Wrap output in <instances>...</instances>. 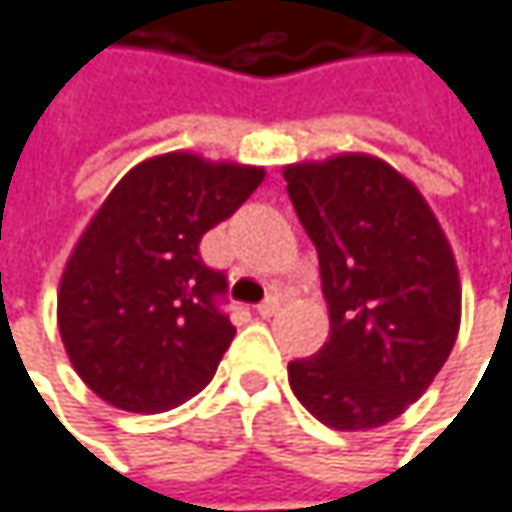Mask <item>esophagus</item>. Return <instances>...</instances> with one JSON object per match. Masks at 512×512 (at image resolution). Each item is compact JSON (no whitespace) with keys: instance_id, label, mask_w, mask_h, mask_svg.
I'll return each mask as SVG.
<instances>
[{"instance_id":"esophagus-1","label":"esophagus","mask_w":512,"mask_h":512,"mask_svg":"<svg viewBox=\"0 0 512 512\" xmlns=\"http://www.w3.org/2000/svg\"><path fill=\"white\" fill-rule=\"evenodd\" d=\"M279 308H282V302H279L276 296H270V299H265V302L256 308V314H259L262 320H270V317H276V314H279Z\"/></svg>"}]
</instances>
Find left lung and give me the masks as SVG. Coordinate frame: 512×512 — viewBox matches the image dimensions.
<instances>
[{
  "instance_id": "1",
  "label": "left lung",
  "mask_w": 512,
  "mask_h": 512,
  "mask_svg": "<svg viewBox=\"0 0 512 512\" xmlns=\"http://www.w3.org/2000/svg\"><path fill=\"white\" fill-rule=\"evenodd\" d=\"M320 256L328 343L288 363L299 403L325 426L395 421L447 363L461 325V279L418 187L386 161L343 152L282 169Z\"/></svg>"
}]
</instances>
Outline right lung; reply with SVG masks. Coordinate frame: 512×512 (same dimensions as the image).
Instances as JSON below:
<instances>
[{
	"mask_svg": "<svg viewBox=\"0 0 512 512\" xmlns=\"http://www.w3.org/2000/svg\"><path fill=\"white\" fill-rule=\"evenodd\" d=\"M265 169L167 152L106 195L65 262L57 325L74 371L123 412H167L198 395L233 343L224 273L201 236L233 216Z\"/></svg>",
	"mask_w": 512,
	"mask_h": 512,
	"instance_id": "1",
	"label": "right lung"
}]
</instances>
